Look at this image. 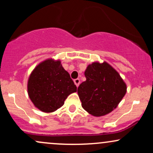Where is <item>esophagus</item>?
<instances>
[{
    "label": "esophagus",
    "instance_id": "34e87169",
    "mask_svg": "<svg viewBox=\"0 0 153 153\" xmlns=\"http://www.w3.org/2000/svg\"><path fill=\"white\" fill-rule=\"evenodd\" d=\"M74 82H75V85H76V86L78 87V85H80V79H79V78L75 79V80H74Z\"/></svg>",
    "mask_w": 153,
    "mask_h": 153
}]
</instances>
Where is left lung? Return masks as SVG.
<instances>
[{"label": "left lung", "instance_id": "obj_1", "mask_svg": "<svg viewBox=\"0 0 153 153\" xmlns=\"http://www.w3.org/2000/svg\"><path fill=\"white\" fill-rule=\"evenodd\" d=\"M86 80L78 88L82 107L94 117H102L117 108L127 93V85L108 62H94L85 71Z\"/></svg>", "mask_w": 153, "mask_h": 153}]
</instances>
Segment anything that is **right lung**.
I'll return each mask as SVG.
<instances>
[{
	"mask_svg": "<svg viewBox=\"0 0 153 153\" xmlns=\"http://www.w3.org/2000/svg\"><path fill=\"white\" fill-rule=\"evenodd\" d=\"M29 97L34 106L45 113L55 111L63 106L77 87L59 59H47L35 67L27 82Z\"/></svg>",
	"mask_w": 153,
	"mask_h": 153,
	"instance_id": "obj_1",
	"label": "right lung"
}]
</instances>
